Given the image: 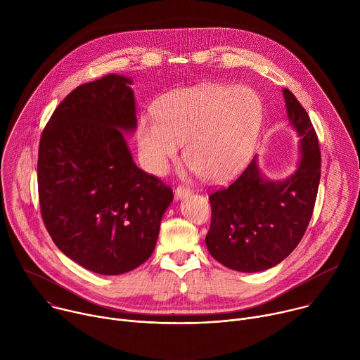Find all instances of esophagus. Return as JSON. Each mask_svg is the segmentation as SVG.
I'll return each mask as SVG.
<instances>
[{
  "label": "esophagus",
  "mask_w": 360,
  "mask_h": 360,
  "mask_svg": "<svg viewBox=\"0 0 360 360\" xmlns=\"http://www.w3.org/2000/svg\"><path fill=\"white\" fill-rule=\"evenodd\" d=\"M191 193H192V191H191L189 188H185V186H178V188L175 189V196H176V199L188 198Z\"/></svg>",
  "instance_id": "34e87169"
}]
</instances>
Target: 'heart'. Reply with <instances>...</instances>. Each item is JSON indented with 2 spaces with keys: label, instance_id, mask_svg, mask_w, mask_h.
<instances>
[{
  "label": "heart",
  "instance_id": "1",
  "mask_svg": "<svg viewBox=\"0 0 360 360\" xmlns=\"http://www.w3.org/2000/svg\"><path fill=\"white\" fill-rule=\"evenodd\" d=\"M262 121L264 102L246 85L172 91L157 102L155 117L138 120L139 155L148 171L162 174L185 143V162L200 178L222 182L249 160Z\"/></svg>",
  "mask_w": 360,
  "mask_h": 360
}]
</instances>
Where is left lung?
Wrapping results in <instances>:
<instances>
[{
	"label": "left lung",
	"mask_w": 360,
	"mask_h": 360,
	"mask_svg": "<svg viewBox=\"0 0 360 360\" xmlns=\"http://www.w3.org/2000/svg\"><path fill=\"white\" fill-rule=\"evenodd\" d=\"M289 124L300 136L297 169L283 181L266 179L256 157L228 188L211 193L212 219L205 238L210 253L238 272L281 264L297 246L314 214L321 179V149L309 115L283 89Z\"/></svg>",
	"instance_id": "obj_1"
}]
</instances>
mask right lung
<instances>
[{
    "instance_id": "1",
    "label": "right lung",
    "mask_w": 360,
    "mask_h": 360,
    "mask_svg": "<svg viewBox=\"0 0 360 360\" xmlns=\"http://www.w3.org/2000/svg\"><path fill=\"white\" fill-rule=\"evenodd\" d=\"M131 84L110 74L77 86L39 141L45 228L70 259L99 275L129 272L149 258L174 199L169 186L135 165L122 134L136 128Z\"/></svg>"
}]
</instances>
